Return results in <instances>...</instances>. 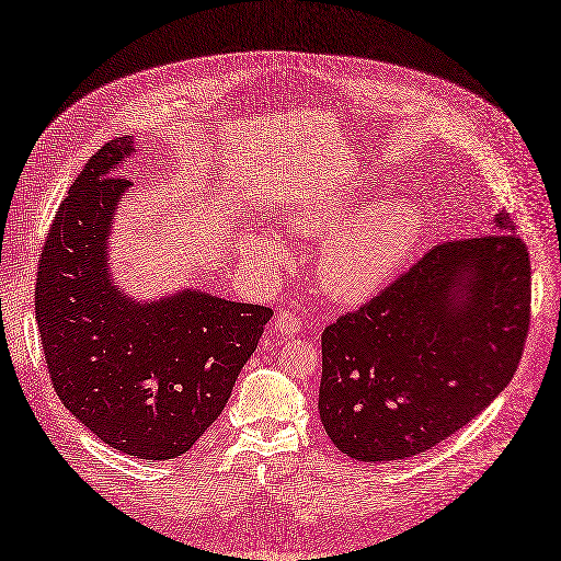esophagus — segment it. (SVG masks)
<instances>
[{
	"label": "esophagus",
	"instance_id": "obj_1",
	"mask_svg": "<svg viewBox=\"0 0 561 561\" xmlns=\"http://www.w3.org/2000/svg\"><path fill=\"white\" fill-rule=\"evenodd\" d=\"M272 330H274L276 334H280V336H293V334H297V332L301 330V320H299L297 316L285 311V313H280V316L274 320Z\"/></svg>",
	"mask_w": 561,
	"mask_h": 561
}]
</instances>
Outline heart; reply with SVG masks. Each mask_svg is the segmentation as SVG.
<instances>
[{
    "instance_id": "b5f03b06",
    "label": "heart",
    "mask_w": 561,
    "mask_h": 561,
    "mask_svg": "<svg viewBox=\"0 0 561 561\" xmlns=\"http://www.w3.org/2000/svg\"><path fill=\"white\" fill-rule=\"evenodd\" d=\"M357 192H345L322 208L295 218L299 231L331 237L318 255V278L330 297L364 299L388 283L422 234V214L413 202L392 199L364 208ZM250 255L278 260L280 248L260 234L245 239Z\"/></svg>"
}]
</instances>
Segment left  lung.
Returning a JSON list of instances; mask_svg holds the SVG:
<instances>
[{"instance_id":"obj_1","label":"left lung","mask_w":561,"mask_h":561,"mask_svg":"<svg viewBox=\"0 0 561 561\" xmlns=\"http://www.w3.org/2000/svg\"><path fill=\"white\" fill-rule=\"evenodd\" d=\"M494 234L432 248L322 332L318 411L359 461L427 453L511 382L529 330L531 264L506 210Z\"/></svg>"}]
</instances>
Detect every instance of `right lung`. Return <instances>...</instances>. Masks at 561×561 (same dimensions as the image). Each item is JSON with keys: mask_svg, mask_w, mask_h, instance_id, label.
Masks as SVG:
<instances>
[{"mask_svg": "<svg viewBox=\"0 0 561 561\" xmlns=\"http://www.w3.org/2000/svg\"><path fill=\"white\" fill-rule=\"evenodd\" d=\"M131 137L90 158L60 204L36 274V322L65 409L111 448L173 459L218 420L272 308L183 287L129 297L108 239L129 181Z\"/></svg>", "mask_w": 561, "mask_h": 561, "instance_id": "obj_1", "label": "right lung"}]
</instances>
